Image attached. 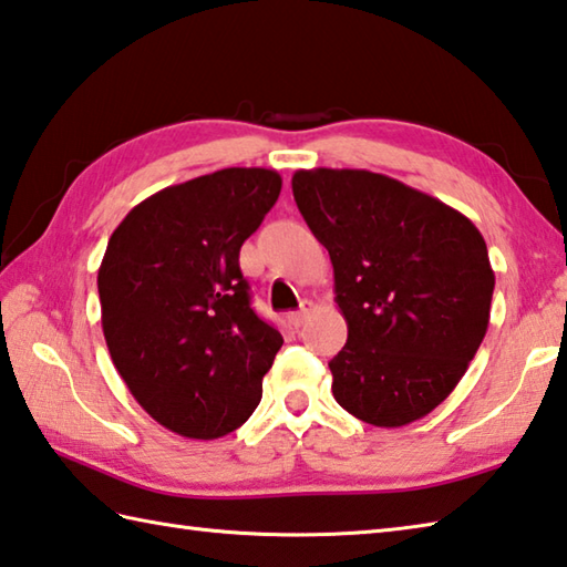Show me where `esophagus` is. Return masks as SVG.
Wrapping results in <instances>:
<instances>
[{
	"instance_id": "obj_1",
	"label": "esophagus",
	"mask_w": 567,
	"mask_h": 567,
	"mask_svg": "<svg viewBox=\"0 0 567 567\" xmlns=\"http://www.w3.org/2000/svg\"><path fill=\"white\" fill-rule=\"evenodd\" d=\"M312 312H315V302H312V300H305V302L300 305V310L290 315V322H292L295 327H302V324H305V319L310 317Z\"/></svg>"
}]
</instances>
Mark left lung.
<instances>
[{
    "label": "left lung",
    "mask_w": 567,
    "mask_h": 567,
    "mask_svg": "<svg viewBox=\"0 0 567 567\" xmlns=\"http://www.w3.org/2000/svg\"><path fill=\"white\" fill-rule=\"evenodd\" d=\"M295 203L334 267L347 344L332 394L396 429L434 411L486 337L496 275L466 215L382 173L297 171Z\"/></svg>",
    "instance_id": "obj_1"
}]
</instances>
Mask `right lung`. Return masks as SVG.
<instances>
[{
    "instance_id": "add662e5",
    "label": "right lung",
    "mask_w": 567,
    "mask_h": 567,
    "mask_svg": "<svg viewBox=\"0 0 567 567\" xmlns=\"http://www.w3.org/2000/svg\"><path fill=\"white\" fill-rule=\"evenodd\" d=\"M282 178L223 168L168 185L113 230L99 267L113 367L148 414L185 439H220L250 419L282 334L250 307L240 248Z\"/></svg>"
}]
</instances>
